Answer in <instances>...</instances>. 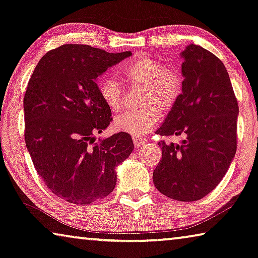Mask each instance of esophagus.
<instances>
[{
  "label": "esophagus",
  "instance_id": "obj_1",
  "mask_svg": "<svg viewBox=\"0 0 258 258\" xmlns=\"http://www.w3.org/2000/svg\"><path fill=\"white\" fill-rule=\"evenodd\" d=\"M132 139H133V144H134V146L137 147V148H139V147H142V145L146 144V139L145 138L133 136Z\"/></svg>",
  "mask_w": 258,
  "mask_h": 258
}]
</instances>
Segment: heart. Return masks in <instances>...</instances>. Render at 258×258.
I'll return each mask as SVG.
<instances>
[{"label":"heart","mask_w":258,"mask_h":258,"mask_svg":"<svg viewBox=\"0 0 258 258\" xmlns=\"http://www.w3.org/2000/svg\"><path fill=\"white\" fill-rule=\"evenodd\" d=\"M120 73L128 83L144 87L140 104L144 108L128 110L114 118L113 127L132 136H144L158 124L161 112L169 111L181 95L183 80L180 72L166 67L147 54L138 55L124 67ZM102 101L112 112L124 107V88L116 79L103 80L100 85Z\"/></svg>","instance_id":"heart-1"}]
</instances>
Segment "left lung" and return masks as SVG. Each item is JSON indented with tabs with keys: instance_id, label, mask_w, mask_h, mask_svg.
<instances>
[{
	"instance_id": "1",
	"label": "left lung",
	"mask_w": 258,
	"mask_h": 258,
	"mask_svg": "<svg viewBox=\"0 0 258 258\" xmlns=\"http://www.w3.org/2000/svg\"><path fill=\"white\" fill-rule=\"evenodd\" d=\"M182 92L156 133L186 136L180 145L158 142L162 159L153 180L175 201H198L214 190L236 151L239 105L225 65L196 44L181 52Z\"/></svg>"
}]
</instances>
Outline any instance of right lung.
<instances>
[{"instance_id": "right-lung-1", "label": "right lung", "mask_w": 258, "mask_h": 258, "mask_svg": "<svg viewBox=\"0 0 258 258\" xmlns=\"http://www.w3.org/2000/svg\"><path fill=\"white\" fill-rule=\"evenodd\" d=\"M132 55L86 44H63L39 60L24 96L25 142L36 172L52 193L89 204L113 190L117 165L133 151L130 134L95 136L111 118L96 79Z\"/></svg>"}]
</instances>
